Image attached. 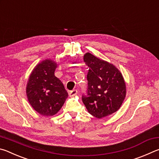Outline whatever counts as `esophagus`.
Here are the masks:
<instances>
[{
	"label": "esophagus",
	"mask_w": 159,
	"mask_h": 159,
	"mask_svg": "<svg viewBox=\"0 0 159 159\" xmlns=\"http://www.w3.org/2000/svg\"><path fill=\"white\" fill-rule=\"evenodd\" d=\"M77 93H78V91L76 90H73L71 91H69V95L70 97H71V98H72V97H74L75 95H76Z\"/></svg>",
	"instance_id": "esophagus-1"
}]
</instances>
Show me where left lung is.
I'll use <instances>...</instances> for the list:
<instances>
[{"label":"left lung","instance_id":"left-lung-1","mask_svg":"<svg viewBox=\"0 0 159 159\" xmlns=\"http://www.w3.org/2000/svg\"><path fill=\"white\" fill-rule=\"evenodd\" d=\"M88 66V95L82 96L90 114L102 118L117 111L126 96L125 80L114 64L99 59L90 52L83 55Z\"/></svg>","mask_w":159,"mask_h":159}]
</instances>
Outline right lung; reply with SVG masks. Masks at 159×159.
Instances as JSON below:
<instances>
[{"label":"right lung","instance_id":"obj_1","mask_svg":"<svg viewBox=\"0 0 159 159\" xmlns=\"http://www.w3.org/2000/svg\"><path fill=\"white\" fill-rule=\"evenodd\" d=\"M58 64L47 59L32 70L26 84L28 101L35 111L44 116H52L60 111L68 98L63 83L55 76Z\"/></svg>","mask_w":159,"mask_h":159}]
</instances>
